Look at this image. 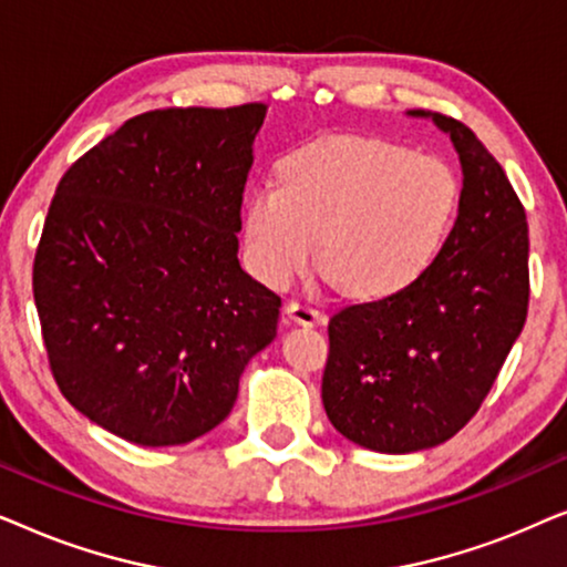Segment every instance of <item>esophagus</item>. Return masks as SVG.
Here are the masks:
<instances>
[{"instance_id": "1", "label": "esophagus", "mask_w": 567, "mask_h": 567, "mask_svg": "<svg viewBox=\"0 0 567 567\" xmlns=\"http://www.w3.org/2000/svg\"><path fill=\"white\" fill-rule=\"evenodd\" d=\"M284 312H286V317H289L291 322L305 324V328H315V324H322L324 322V315L320 312V309H315V307H309V305H301V301H289Z\"/></svg>"}]
</instances>
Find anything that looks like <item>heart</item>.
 <instances>
[{
  "instance_id": "1",
  "label": "heart",
  "mask_w": 567,
  "mask_h": 567,
  "mask_svg": "<svg viewBox=\"0 0 567 567\" xmlns=\"http://www.w3.org/2000/svg\"><path fill=\"white\" fill-rule=\"evenodd\" d=\"M460 177L444 159L371 136L309 142L243 206V252L252 276L284 289L317 266L355 299H390L429 276L460 214Z\"/></svg>"
}]
</instances>
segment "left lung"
<instances>
[{
    "label": "left lung",
    "instance_id": "obj_1",
    "mask_svg": "<svg viewBox=\"0 0 567 567\" xmlns=\"http://www.w3.org/2000/svg\"><path fill=\"white\" fill-rule=\"evenodd\" d=\"M408 115L452 138L460 214L423 281L332 317L322 374L336 431L382 454L444 444L477 413L529 305V229L503 167L464 123L431 111Z\"/></svg>",
    "mask_w": 567,
    "mask_h": 567
}]
</instances>
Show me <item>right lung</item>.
Returning a JSON list of instances; mask_svg holds the SVG:
<instances>
[{
	"instance_id": "obj_1",
	"label": "right lung",
	"mask_w": 567,
	"mask_h": 567,
	"mask_svg": "<svg viewBox=\"0 0 567 567\" xmlns=\"http://www.w3.org/2000/svg\"><path fill=\"white\" fill-rule=\"evenodd\" d=\"M268 105L165 107L61 177L33 266L51 371L74 410L138 446H181L235 408L281 299L237 260Z\"/></svg>"
}]
</instances>
